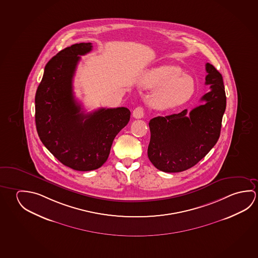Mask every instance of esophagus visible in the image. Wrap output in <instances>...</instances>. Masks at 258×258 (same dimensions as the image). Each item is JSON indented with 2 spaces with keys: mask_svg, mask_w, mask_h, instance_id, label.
<instances>
[{
  "mask_svg": "<svg viewBox=\"0 0 258 258\" xmlns=\"http://www.w3.org/2000/svg\"><path fill=\"white\" fill-rule=\"evenodd\" d=\"M133 117L136 118H143L144 116V109L142 107H137L135 108V110H133Z\"/></svg>",
  "mask_w": 258,
  "mask_h": 258,
  "instance_id": "esophagus-1",
  "label": "esophagus"
}]
</instances>
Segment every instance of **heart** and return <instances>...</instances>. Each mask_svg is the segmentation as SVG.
Instances as JSON below:
<instances>
[{"instance_id":"1","label":"heart","mask_w":258,"mask_h":258,"mask_svg":"<svg viewBox=\"0 0 258 258\" xmlns=\"http://www.w3.org/2000/svg\"><path fill=\"white\" fill-rule=\"evenodd\" d=\"M141 85L145 88L156 89L150 97V104L157 110H167L184 104L194 95L195 81L182 75L175 66L153 68L144 76Z\"/></svg>"}]
</instances>
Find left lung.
<instances>
[{
  "label": "left lung",
  "instance_id": "1",
  "mask_svg": "<svg viewBox=\"0 0 258 258\" xmlns=\"http://www.w3.org/2000/svg\"><path fill=\"white\" fill-rule=\"evenodd\" d=\"M205 85L211 91L201 101L204 104L177 114L150 119L149 160L157 169L178 173L202 160L219 140L226 110V93L222 76L212 64L206 63Z\"/></svg>",
  "mask_w": 258,
  "mask_h": 258
}]
</instances>
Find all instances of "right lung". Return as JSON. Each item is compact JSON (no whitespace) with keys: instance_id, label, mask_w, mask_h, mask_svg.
I'll use <instances>...</instances> for the list:
<instances>
[{"instance_id":"add662e5","label":"right lung","mask_w":258,"mask_h":258,"mask_svg":"<svg viewBox=\"0 0 258 258\" xmlns=\"http://www.w3.org/2000/svg\"><path fill=\"white\" fill-rule=\"evenodd\" d=\"M92 43L66 47L47 62L35 96L38 137L63 165L76 171L101 167L110 155L115 137L127 125L125 107L101 108L85 113L73 92L76 67L92 50Z\"/></svg>"}]
</instances>
